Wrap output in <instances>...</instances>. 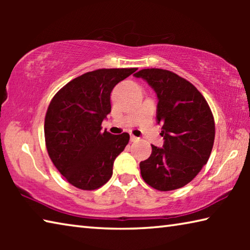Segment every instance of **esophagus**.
Listing matches in <instances>:
<instances>
[{
    "mask_svg": "<svg viewBox=\"0 0 250 250\" xmlns=\"http://www.w3.org/2000/svg\"><path fill=\"white\" fill-rule=\"evenodd\" d=\"M130 141H131V142H135V141H138V138H137V137H134V135H131V137H130Z\"/></svg>",
    "mask_w": 250,
    "mask_h": 250,
    "instance_id": "34e87169",
    "label": "esophagus"
}]
</instances>
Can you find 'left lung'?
Wrapping results in <instances>:
<instances>
[{
	"label": "left lung",
	"instance_id": "8db88e82",
	"mask_svg": "<svg viewBox=\"0 0 250 250\" xmlns=\"http://www.w3.org/2000/svg\"><path fill=\"white\" fill-rule=\"evenodd\" d=\"M158 95V124L163 147L152 145L149 159L140 163L143 181L161 192L181 188L195 177L209 159L215 139L211 110L197 88L175 73L161 68L134 74Z\"/></svg>",
	"mask_w": 250,
	"mask_h": 250
}]
</instances>
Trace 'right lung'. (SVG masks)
<instances>
[{"label": "right lung", "instance_id": "right-lung-1", "mask_svg": "<svg viewBox=\"0 0 250 250\" xmlns=\"http://www.w3.org/2000/svg\"><path fill=\"white\" fill-rule=\"evenodd\" d=\"M137 68H101L66 83L50 100L45 116V145L54 166L75 188L94 191L112 175L113 161L129 133L101 131L111 111L110 94Z\"/></svg>", "mask_w": 250, "mask_h": 250}]
</instances>
